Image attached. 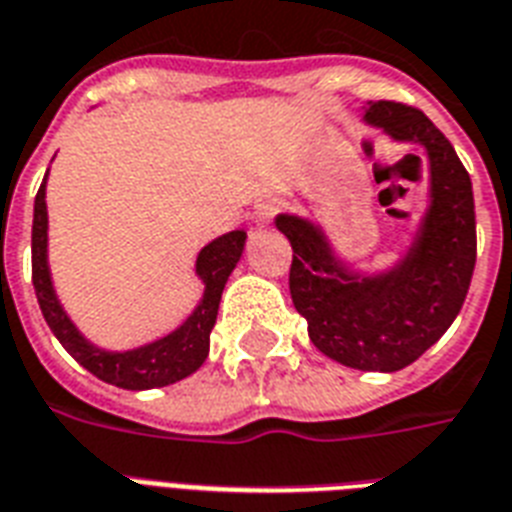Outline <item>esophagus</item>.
Listing matches in <instances>:
<instances>
[{"label": "esophagus", "mask_w": 512, "mask_h": 512, "mask_svg": "<svg viewBox=\"0 0 512 512\" xmlns=\"http://www.w3.org/2000/svg\"><path fill=\"white\" fill-rule=\"evenodd\" d=\"M277 211H280V202L277 200H261L256 205V211H253V221H256V227H264L269 221L275 219Z\"/></svg>", "instance_id": "obj_1"}]
</instances>
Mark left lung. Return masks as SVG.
<instances>
[{"instance_id":"8db88e82","label":"left lung","mask_w":512,"mask_h":512,"mask_svg":"<svg viewBox=\"0 0 512 512\" xmlns=\"http://www.w3.org/2000/svg\"><path fill=\"white\" fill-rule=\"evenodd\" d=\"M366 120L430 154L433 205L408 259L384 277H350L310 221L277 216L293 248L288 288L323 355L360 371H398L433 347L465 304L475 269V202L470 173L425 112L371 101Z\"/></svg>"}]
</instances>
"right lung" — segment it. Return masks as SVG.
Here are the masks:
<instances>
[{
	"label": "right lung",
	"instance_id": "right-lung-1",
	"mask_svg": "<svg viewBox=\"0 0 512 512\" xmlns=\"http://www.w3.org/2000/svg\"><path fill=\"white\" fill-rule=\"evenodd\" d=\"M245 232H229V235L205 245L197 256V275L205 283L202 304L184 326L176 328L173 334L160 342L146 344L133 352H104L95 350L77 334L71 326L66 312L55 299L53 283H50V269H47V205H45V181L39 186L34 197V227H31V283L37 291L39 310L45 315L47 326L55 339L66 347L71 358L79 366L104 382L122 387V390H154L165 387L178 379H184L205 363L208 347H211V331L219 315L221 291L227 285L229 272L243 256Z\"/></svg>",
	"mask_w": 512,
	"mask_h": 512
}]
</instances>
